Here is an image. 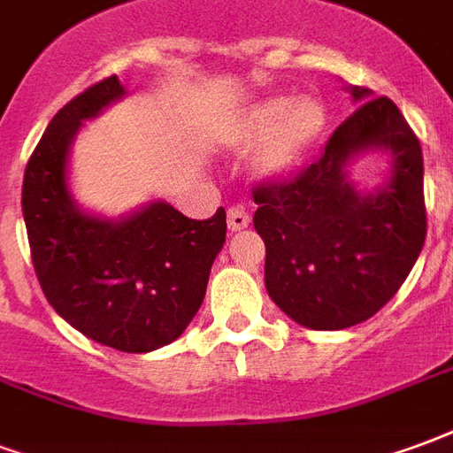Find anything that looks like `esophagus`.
Instances as JSON below:
<instances>
[{
  "label": "esophagus",
  "mask_w": 453,
  "mask_h": 453,
  "mask_svg": "<svg viewBox=\"0 0 453 453\" xmlns=\"http://www.w3.org/2000/svg\"><path fill=\"white\" fill-rule=\"evenodd\" d=\"M226 222H229L231 231L246 229L250 224L249 210H246L243 204H234V207H229V212H226Z\"/></svg>",
  "instance_id": "1"
}]
</instances>
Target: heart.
Returning <instances> with one entry per match:
<instances>
[{"mask_svg":"<svg viewBox=\"0 0 453 453\" xmlns=\"http://www.w3.org/2000/svg\"><path fill=\"white\" fill-rule=\"evenodd\" d=\"M328 127V111L316 96H270L250 105L234 130V147L258 150L256 168L263 176L292 173L321 142Z\"/></svg>","mask_w":453,"mask_h":453,"instance_id":"heart-1","label":"heart"}]
</instances>
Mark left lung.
Masks as SVG:
<instances>
[{
	"label": "left lung",
	"instance_id": "1",
	"mask_svg": "<svg viewBox=\"0 0 453 453\" xmlns=\"http://www.w3.org/2000/svg\"><path fill=\"white\" fill-rule=\"evenodd\" d=\"M357 111L340 122L319 161L253 188V226L265 241L267 295L313 331L372 319L401 289L427 236L422 147L398 105L352 88ZM369 146L395 154L389 186L359 196L342 166Z\"/></svg>",
	"mask_w": 453,
	"mask_h": 453
}]
</instances>
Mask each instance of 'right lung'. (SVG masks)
<instances>
[{"instance_id":"add662e5","label":"right lung","mask_w":453,"mask_h":453,"mask_svg":"<svg viewBox=\"0 0 453 453\" xmlns=\"http://www.w3.org/2000/svg\"><path fill=\"white\" fill-rule=\"evenodd\" d=\"M120 96L113 74L59 108L26 164L21 207L52 309L101 345L151 352L173 342L200 309L226 241V212L219 207L200 222L154 203L118 224L79 212L67 190L69 142L81 120Z\"/></svg>"}]
</instances>
